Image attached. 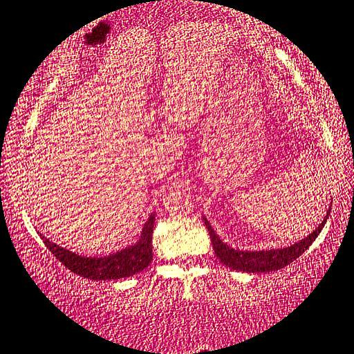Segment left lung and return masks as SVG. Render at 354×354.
Instances as JSON below:
<instances>
[{
    "label": "left lung",
    "mask_w": 354,
    "mask_h": 354,
    "mask_svg": "<svg viewBox=\"0 0 354 354\" xmlns=\"http://www.w3.org/2000/svg\"><path fill=\"white\" fill-rule=\"evenodd\" d=\"M329 215V212H328ZM328 215L323 220L322 225H319L317 230H315L310 236L302 239L301 242L295 243V245L286 247V248H277V250H261V252H241V250H234L227 247L226 243L220 241V237L216 236L215 231L212 230L209 221L203 218L205 223V227H207L212 245H214L215 254L223 264L227 266L234 270L241 272H248V274H259V272H272L286 268L288 264L292 263V261L297 259L301 254L306 252V250L312 245V242L318 237V234L322 232L326 220H328Z\"/></svg>",
    "instance_id": "obj_1"
}]
</instances>
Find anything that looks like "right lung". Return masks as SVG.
I'll return each mask as SVG.
<instances>
[{"mask_svg":"<svg viewBox=\"0 0 354 354\" xmlns=\"http://www.w3.org/2000/svg\"><path fill=\"white\" fill-rule=\"evenodd\" d=\"M153 225L155 215H150L140 232L139 241L134 245H129L104 258H85L82 254H75L66 248H62L48 241L47 237H42V241L53 257L74 274L90 280H118L139 274L150 266L153 259V253H151Z\"/></svg>","mask_w":354,"mask_h":354,"instance_id":"add662e5","label":"right lung"}]
</instances>
